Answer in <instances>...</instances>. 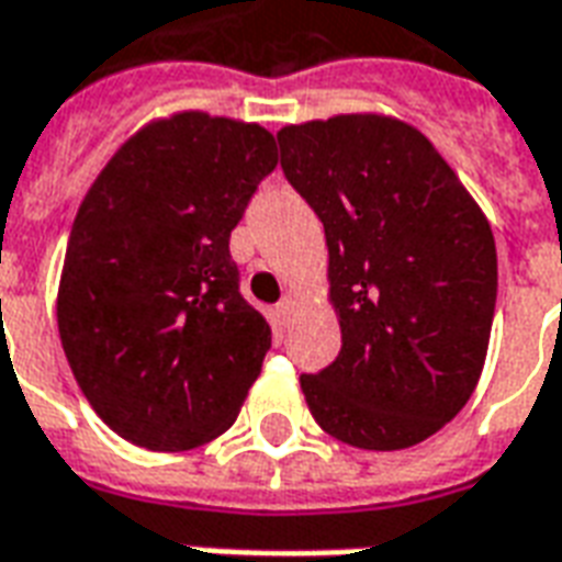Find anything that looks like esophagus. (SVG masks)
Here are the masks:
<instances>
[{"instance_id":"34e87169","label":"esophagus","mask_w":562,"mask_h":562,"mask_svg":"<svg viewBox=\"0 0 562 562\" xmlns=\"http://www.w3.org/2000/svg\"><path fill=\"white\" fill-rule=\"evenodd\" d=\"M277 313H280L282 322H289V318H292V313H294V294H285V297H282L280 304H277Z\"/></svg>"}]
</instances>
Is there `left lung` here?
Wrapping results in <instances>:
<instances>
[{"label": "left lung", "instance_id": "left-lung-1", "mask_svg": "<svg viewBox=\"0 0 562 562\" xmlns=\"http://www.w3.org/2000/svg\"><path fill=\"white\" fill-rule=\"evenodd\" d=\"M282 173L328 240L340 355L304 373L306 406L346 446L397 451L434 436L482 376L496 306L491 225L458 173L401 120L285 126Z\"/></svg>", "mask_w": 562, "mask_h": 562}]
</instances>
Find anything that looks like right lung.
<instances>
[{"instance_id": "add662e5", "label": "right lung", "mask_w": 562, "mask_h": 562, "mask_svg": "<svg viewBox=\"0 0 562 562\" xmlns=\"http://www.w3.org/2000/svg\"><path fill=\"white\" fill-rule=\"evenodd\" d=\"M273 168L256 123L177 114L128 138L83 198L59 337L92 409L128 442L186 451L240 413L270 325L240 294L228 240Z\"/></svg>"}]
</instances>
